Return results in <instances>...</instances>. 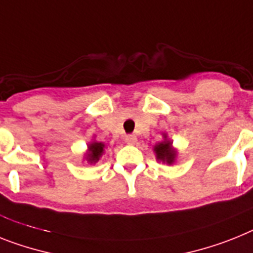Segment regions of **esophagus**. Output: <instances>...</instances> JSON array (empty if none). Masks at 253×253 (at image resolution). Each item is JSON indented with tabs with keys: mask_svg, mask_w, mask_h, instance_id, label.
Here are the masks:
<instances>
[{
	"mask_svg": "<svg viewBox=\"0 0 253 253\" xmlns=\"http://www.w3.org/2000/svg\"><path fill=\"white\" fill-rule=\"evenodd\" d=\"M125 141H126L127 144H131V145H133V144H136L137 139L135 135H126V136H125Z\"/></svg>",
	"mask_w": 253,
	"mask_h": 253,
	"instance_id": "esophagus-1",
	"label": "esophagus"
}]
</instances>
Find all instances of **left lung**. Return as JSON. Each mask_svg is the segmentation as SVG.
<instances>
[{"mask_svg": "<svg viewBox=\"0 0 253 253\" xmlns=\"http://www.w3.org/2000/svg\"><path fill=\"white\" fill-rule=\"evenodd\" d=\"M163 137H165V140L156 144L153 150L156 153V157L158 161L167 163V165H172L176 158V152L172 148V141L167 139L166 135H163Z\"/></svg>", "mask_w": 253, "mask_h": 253, "instance_id": "8db88e82", "label": "left lung"}]
</instances>
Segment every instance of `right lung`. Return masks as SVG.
<instances>
[{
  "label": "right lung",
  "instance_id": "1",
  "mask_svg": "<svg viewBox=\"0 0 253 253\" xmlns=\"http://www.w3.org/2000/svg\"><path fill=\"white\" fill-rule=\"evenodd\" d=\"M104 150H105V144L94 141L88 145V153H87L86 159L88 163H96L100 157L103 156Z\"/></svg>",
  "mask_w": 253,
  "mask_h": 253
}]
</instances>
